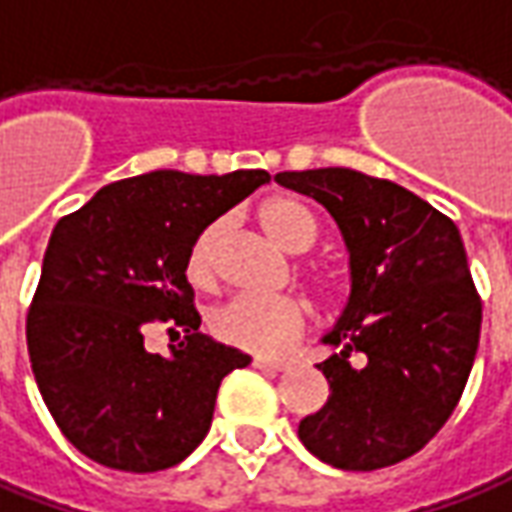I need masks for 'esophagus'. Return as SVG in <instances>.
<instances>
[{
    "label": "esophagus",
    "mask_w": 512,
    "mask_h": 512,
    "mask_svg": "<svg viewBox=\"0 0 512 512\" xmlns=\"http://www.w3.org/2000/svg\"><path fill=\"white\" fill-rule=\"evenodd\" d=\"M255 367H257V370H271V373H283V370H288V361H283V358H263V356H257L255 358Z\"/></svg>",
    "instance_id": "1"
}]
</instances>
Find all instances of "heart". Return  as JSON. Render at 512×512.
Instances as JSON below:
<instances>
[{
  "mask_svg": "<svg viewBox=\"0 0 512 512\" xmlns=\"http://www.w3.org/2000/svg\"><path fill=\"white\" fill-rule=\"evenodd\" d=\"M260 224L274 241L288 252L311 249L319 235L314 212L291 196H274L260 207ZM221 238V224H204L193 235L184 252V277L193 285H207L215 274V249ZM325 291L328 277H316ZM210 333L229 347H241L260 356H280L300 339L308 325V305L291 294H238L210 311Z\"/></svg>",
  "mask_w": 512,
  "mask_h": 512,
  "instance_id": "heart-1",
  "label": "heart"
}]
</instances>
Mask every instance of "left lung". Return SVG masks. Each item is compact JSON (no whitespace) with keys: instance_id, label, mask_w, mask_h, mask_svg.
<instances>
[{"instance_id":"left-lung-1","label":"left lung","mask_w":512,"mask_h":512,"mask_svg":"<svg viewBox=\"0 0 512 512\" xmlns=\"http://www.w3.org/2000/svg\"><path fill=\"white\" fill-rule=\"evenodd\" d=\"M274 182L336 218L353 271L347 311L325 336L342 350L319 364L330 398L300 423L302 446L342 471L409 460L454 415L479 347L482 300L460 229L358 170H285Z\"/></svg>"}]
</instances>
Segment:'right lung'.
Listing matches in <instances>:
<instances>
[{
  "label": "right lung",
  "mask_w": 512,
  "mask_h": 512,
  "mask_svg": "<svg viewBox=\"0 0 512 512\" xmlns=\"http://www.w3.org/2000/svg\"><path fill=\"white\" fill-rule=\"evenodd\" d=\"M266 170H154L106 184L52 229L27 311V353L55 426L114 471L173 468L210 431L224 375L249 364L198 333L184 252ZM151 324L185 333L170 357L144 350Z\"/></svg>",
  "instance_id": "1"
}]
</instances>
